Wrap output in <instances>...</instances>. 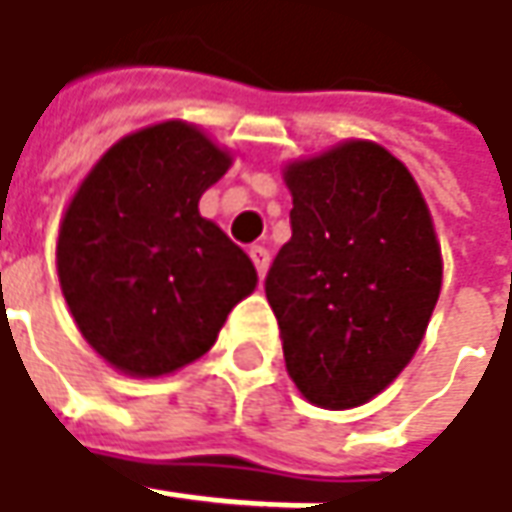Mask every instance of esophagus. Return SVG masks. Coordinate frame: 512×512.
<instances>
[{"instance_id":"obj_1","label":"esophagus","mask_w":512,"mask_h":512,"mask_svg":"<svg viewBox=\"0 0 512 512\" xmlns=\"http://www.w3.org/2000/svg\"><path fill=\"white\" fill-rule=\"evenodd\" d=\"M249 257H252V263H255L257 274L263 277L266 269H269V249H263V246H252V249H249Z\"/></svg>"}]
</instances>
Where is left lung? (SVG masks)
<instances>
[{
	"label": "left lung",
	"mask_w": 512,
	"mask_h": 512,
	"mask_svg": "<svg viewBox=\"0 0 512 512\" xmlns=\"http://www.w3.org/2000/svg\"><path fill=\"white\" fill-rule=\"evenodd\" d=\"M291 240L266 274L283 357L323 408L391 385L425 337L442 286L431 212L405 164L371 141L286 169Z\"/></svg>",
	"instance_id": "obj_1"
}]
</instances>
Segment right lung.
<instances>
[{"mask_svg": "<svg viewBox=\"0 0 512 512\" xmlns=\"http://www.w3.org/2000/svg\"><path fill=\"white\" fill-rule=\"evenodd\" d=\"M232 158L195 127L127 135L67 206L56 263L84 340L133 377L198 360L226 314L252 294L246 252L201 218V195Z\"/></svg>", "mask_w": 512, "mask_h": 512, "instance_id": "obj_1", "label": "right lung"}]
</instances>
